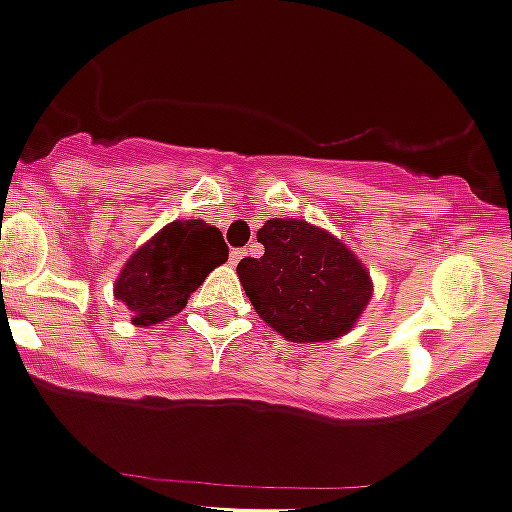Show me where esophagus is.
<instances>
[{
    "label": "esophagus",
    "instance_id": "34e87169",
    "mask_svg": "<svg viewBox=\"0 0 512 512\" xmlns=\"http://www.w3.org/2000/svg\"><path fill=\"white\" fill-rule=\"evenodd\" d=\"M244 256H246V249H234L231 251V263H239Z\"/></svg>",
    "mask_w": 512,
    "mask_h": 512
}]
</instances>
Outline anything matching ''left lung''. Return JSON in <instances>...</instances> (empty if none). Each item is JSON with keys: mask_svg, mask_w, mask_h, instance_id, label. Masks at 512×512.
<instances>
[{"mask_svg": "<svg viewBox=\"0 0 512 512\" xmlns=\"http://www.w3.org/2000/svg\"><path fill=\"white\" fill-rule=\"evenodd\" d=\"M263 256L236 266L258 316L296 343L343 336L371 298V278L328 231L306 221L271 219L258 229Z\"/></svg>", "mask_w": 512, "mask_h": 512, "instance_id": "1", "label": "left lung"}]
</instances>
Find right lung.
Masks as SVG:
<instances>
[{"instance_id": "1", "label": "right lung", "mask_w": 512, "mask_h": 512, "mask_svg": "<svg viewBox=\"0 0 512 512\" xmlns=\"http://www.w3.org/2000/svg\"><path fill=\"white\" fill-rule=\"evenodd\" d=\"M229 258L219 229L204 221H171L121 268L114 296L129 306L136 326L176 316L191 293Z\"/></svg>"}]
</instances>
